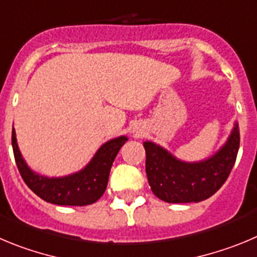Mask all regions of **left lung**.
I'll list each match as a JSON object with an SVG mask.
<instances>
[{"label": "left lung", "mask_w": 257, "mask_h": 257, "mask_svg": "<svg viewBox=\"0 0 257 257\" xmlns=\"http://www.w3.org/2000/svg\"><path fill=\"white\" fill-rule=\"evenodd\" d=\"M143 146L146 173L154 195L169 203L200 202L211 197L229 177L239 149V129L235 123L225 145L197 163L179 160L150 141Z\"/></svg>", "instance_id": "1"}]
</instances>
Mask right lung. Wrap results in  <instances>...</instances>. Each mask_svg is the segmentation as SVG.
Masks as SVG:
<instances>
[{
	"label": "right lung",
	"instance_id": "obj_1",
	"mask_svg": "<svg viewBox=\"0 0 257 257\" xmlns=\"http://www.w3.org/2000/svg\"><path fill=\"white\" fill-rule=\"evenodd\" d=\"M13 150L20 175L29 188L38 197L55 205L85 206L96 202L106 191L108 174L120 147L128 141L125 136L107 141L101 146L84 169L74 174L60 178L39 175L27 165L16 142L15 129H13Z\"/></svg>",
	"mask_w": 257,
	"mask_h": 257
}]
</instances>
